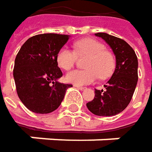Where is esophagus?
<instances>
[{
  "label": "esophagus",
  "instance_id": "34e87169",
  "mask_svg": "<svg viewBox=\"0 0 152 152\" xmlns=\"http://www.w3.org/2000/svg\"><path fill=\"white\" fill-rule=\"evenodd\" d=\"M74 86H75L76 88H77V89L81 90V91H83V90H84V89H85V87H82V86H79V85H76V84H75Z\"/></svg>",
  "mask_w": 152,
  "mask_h": 152
}]
</instances>
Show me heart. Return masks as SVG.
<instances>
[{
    "label": "heart",
    "mask_w": 152,
    "mask_h": 152,
    "mask_svg": "<svg viewBox=\"0 0 152 152\" xmlns=\"http://www.w3.org/2000/svg\"><path fill=\"white\" fill-rule=\"evenodd\" d=\"M88 56L85 62L86 69H76L66 75L67 82L84 85L93 83L98 76L106 79L111 76L116 66L114 54L106 49V46L94 39H83L74 44V50L66 46L60 49L56 56V61L64 70L71 69L76 62L77 57Z\"/></svg>",
    "instance_id": "heart-1"
}]
</instances>
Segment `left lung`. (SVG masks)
I'll list each match as a JSON object with an SVG mask.
<instances>
[{"label": "left lung", "mask_w": 152, "mask_h": 152, "mask_svg": "<svg viewBox=\"0 0 152 152\" xmlns=\"http://www.w3.org/2000/svg\"><path fill=\"white\" fill-rule=\"evenodd\" d=\"M111 46L116 58L115 70L105 85V90L95 89L94 99L86 106L99 116H113L122 112L133 97L138 73V61L134 49L125 40L104 32L95 34Z\"/></svg>", "instance_id": "obj_1"}]
</instances>
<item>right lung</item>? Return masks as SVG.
I'll use <instances>...</instances> for the list:
<instances>
[{
  "mask_svg": "<svg viewBox=\"0 0 152 152\" xmlns=\"http://www.w3.org/2000/svg\"><path fill=\"white\" fill-rule=\"evenodd\" d=\"M64 34L35 35L25 41L16 54L13 76L22 103L36 113L56 110L72 84L57 82L62 76L56 56L69 40Z\"/></svg>",
  "mask_w": 152,
  "mask_h": 152,
  "instance_id": "add662e5",
  "label": "right lung"
}]
</instances>
